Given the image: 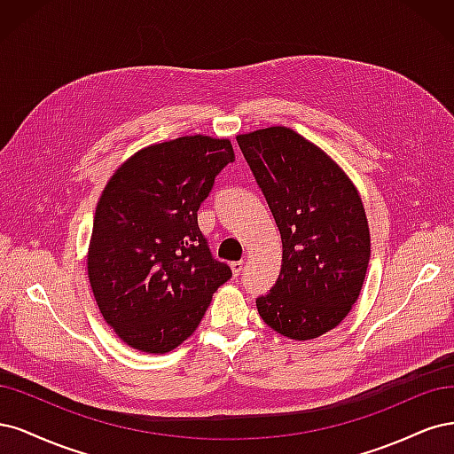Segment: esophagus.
<instances>
[{"instance_id": "obj_1", "label": "esophagus", "mask_w": 454, "mask_h": 454, "mask_svg": "<svg viewBox=\"0 0 454 454\" xmlns=\"http://www.w3.org/2000/svg\"><path fill=\"white\" fill-rule=\"evenodd\" d=\"M230 268H231L233 277H239V275H241V271H243V262H241V260H238V262H231Z\"/></svg>"}]
</instances>
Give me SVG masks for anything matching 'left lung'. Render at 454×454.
<instances>
[{
	"label": "left lung",
	"instance_id": "8db88e82",
	"mask_svg": "<svg viewBox=\"0 0 454 454\" xmlns=\"http://www.w3.org/2000/svg\"><path fill=\"white\" fill-rule=\"evenodd\" d=\"M238 145L281 231L283 264L258 313L277 333L315 340L358 300L370 262L368 218L345 171L294 129L271 126Z\"/></svg>",
	"mask_w": 454,
	"mask_h": 454
}]
</instances>
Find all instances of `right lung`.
I'll return each mask as SVG.
<instances>
[{"mask_svg":"<svg viewBox=\"0 0 454 454\" xmlns=\"http://www.w3.org/2000/svg\"><path fill=\"white\" fill-rule=\"evenodd\" d=\"M233 160L228 139L184 136L128 158L101 192L89 279L106 323L141 353L164 355L190 338L231 277L198 209Z\"/></svg>","mask_w":454,"mask_h":454,"instance_id":"obj_1","label":"right lung"}]
</instances>
